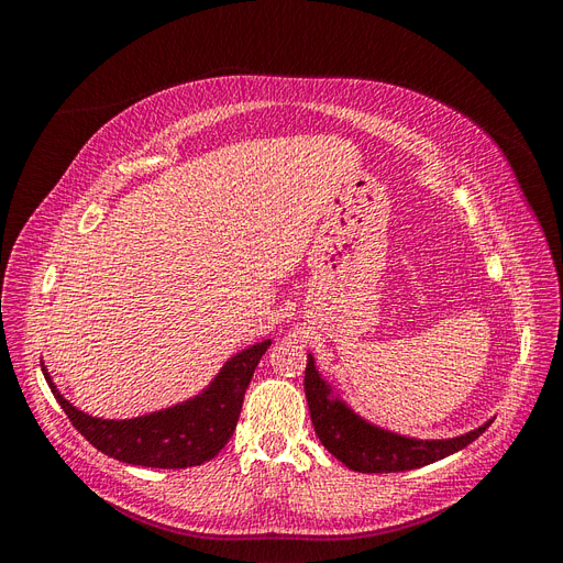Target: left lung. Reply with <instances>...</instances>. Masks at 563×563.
<instances>
[{"label": "left lung", "instance_id": "1", "mask_svg": "<svg viewBox=\"0 0 563 563\" xmlns=\"http://www.w3.org/2000/svg\"><path fill=\"white\" fill-rule=\"evenodd\" d=\"M329 395V385L319 378L314 360L308 356V366H305V397H308L314 432L323 449L354 472H404L437 463V460L472 444L490 424L486 422L479 430L455 439H408L373 428L371 422L352 413L343 401L331 399Z\"/></svg>", "mask_w": 563, "mask_h": 563}]
</instances>
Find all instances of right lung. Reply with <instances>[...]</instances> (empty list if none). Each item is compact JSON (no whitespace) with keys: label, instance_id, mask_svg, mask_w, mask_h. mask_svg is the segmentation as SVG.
<instances>
[{"label":"right lung","instance_id":"1","mask_svg":"<svg viewBox=\"0 0 563 563\" xmlns=\"http://www.w3.org/2000/svg\"><path fill=\"white\" fill-rule=\"evenodd\" d=\"M267 347L269 340L232 356L203 395L133 420H103L81 413L63 399L48 373L42 371L73 428L100 453L129 465L185 470L207 463L225 449L236 430L253 371Z\"/></svg>","mask_w":563,"mask_h":563}]
</instances>
